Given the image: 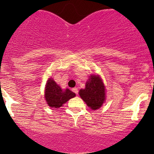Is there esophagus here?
I'll list each match as a JSON object with an SVG mask.
<instances>
[{
	"mask_svg": "<svg viewBox=\"0 0 154 154\" xmlns=\"http://www.w3.org/2000/svg\"><path fill=\"white\" fill-rule=\"evenodd\" d=\"M72 91H74V92L76 94H78V89H77V88H72Z\"/></svg>",
	"mask_w": 154,
	"mask_h": 154,
	"instance_id": "1",
	"label": "esophagus"
}]
</instances>
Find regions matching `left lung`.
Segmentation results:
<instances>
[{
  "label": "left lung",
  "mask_w": 154,
  "mask_h": 154,
  "mask_svg": "<svg viewBox=\"0 0 154 154\" xmlns=\"http://www.w3.org/2000/svg\"><path fill=\"white\" fill-rule=\"evenodd\" d=\"M81 98L92 110L101 107L106 99V88L98 75L92 74L86 83V88L79 91Z\"/></svg>",
  "instance_id": "left-lung-1"
}]
</instances>
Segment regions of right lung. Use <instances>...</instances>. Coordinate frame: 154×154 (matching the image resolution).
I'll return each instance as SVG.
<instances>
[{
    "label": "right lung",
    "mask_w": 154,
    "mask_h": 154,
    "mask_svg": "<svg viewBox=\"0 0 154 154\" xmlns=\"http://www.w3.org/2000/svg\"><path fill=\"white\" fill-rule=\"evenodd\" d=\"M75 97V93L68 88L63 90L52 78H49L45 86V97L48 106L60 108L71 98Z\"/></svg>",
    "instance_id": "right-lung-1"
}]
</instances>
